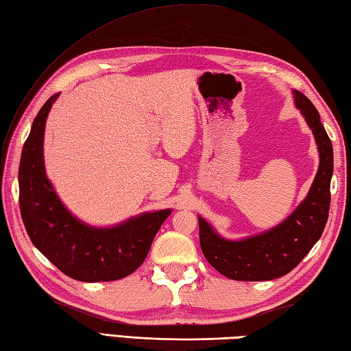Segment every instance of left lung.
Masks as SVG:
<instances>
[{
	"label": "left lung",
	"instance_id": "1",
	"mask_svg": "<svg viewBox=\"0 0 351 351\" xmlns=\"http://www.w3.org/2000/svg\"><path fill=\"white\" fill-rule=\"evenodd\" d=\"M296 106L319 145L320 166L306 199L286 221L263 234L245 241H226L199 218V238L203 256L219 274L236 281H267L289 274L320 239L328 223L330 206V178L333 173L332 142L320 122L314 104L295 91Z\"/></svg>",
	"mask_w": 351,
	"mask_h": 351
}]
</instances>
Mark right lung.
I'll return each instance as SVG.
<instances>
[{
  "label": "right lung",
  "mask_w": 351,
  "mask_h": 351,
  "mask_svg": "<svg viewBox=\"0 0 351 351\" xmlns=\"http://www.w3.org/2000/svg\"><path fill=\"white\" fill-rule=\"evenodd\" d=\"M56 97L53 94L38 110L22 149L19 205L23 226L31 242L70 278L84 282L121 280L145 262L170 209L143 214L112 229H94L77 221L62 206L45 173V124Z\"/></svg>",
  "instance_id": "add662e5"
}]
</instances>
